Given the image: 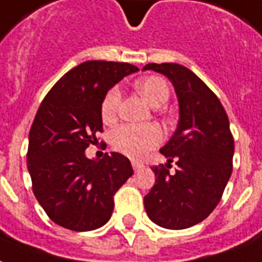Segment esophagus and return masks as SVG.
I'll list each match as a JSON object with an SVG mask.
<instances>
[{
    "mask_svg": "<svg viewBox=\"0 0 262 262\" xmlns=\"http://www.w3.org/2000/svg\"><path fill=\"white\" fill-rule=\"evenodd\" d=\"M142 163H141V162H137V160H133V169L135 171H139L141 170V169H142Z\"/></svg>",
    "mask_w": 262,
    "mask_h": 262,
    "instance_id": "obj_1",
    "label": "esophagus"
}]
</instances>
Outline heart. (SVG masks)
Instances as JSON below:
<instances>
[{
	"label": "heart",
	"mask_w": 262,
	"mask_h": 262,
	"mask_svg": "<svg viewBox=\"0 0 262 262\" xmlns=\"http://www.w3.org/2000/svg\"><path fill=\"white\" fill-rule=\"evenodd\" d=\"M137 89L152 106H160L169 99V86L159 76H148L137 82ZM121 92L113 86L104 95L100 106V116L104 123H110L117 114ZM163 133L156 124H124L112 134V145L114 149L129 158H141L149 149L159 144Z\"/></svg>",
	"instance_id": "obj_1"
}]
</instances>
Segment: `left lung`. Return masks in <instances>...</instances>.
I'll list each match as a JSON object with an SVG mask.
<instances>
[{
    "instance_id": "8db88e82",
    "label": "left lung",
    "mask_w": 262,
    "mask_h": 262,
    "mask_svg": "<svg viewBox=\"0 0 262 262\" xmlns=\"http://www.w3.org/2000/svg\"><path fill=\"white\" fill-rule=\"evenodd\" d=\"M142 70L167 76L180 107L177 129L160 149L167 163L152 167L156 183L145 195V209L162 228L187 229L209 216L232 174L234 141L228 114L216 95L186 67L152 62ZM173 159L178 169L171 175Z\"/></svg>"
}]
</instances>
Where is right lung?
I'll return each instance as SVG.
<instances>
[{
  "label": "right lung",
  "instance_id": "right-lung-1",
  "mask_svg": "<svg viewBox=\"0 0 262 262\" xmlns=\"http://www.w3.org/2000/svg\"><path fill=\"white\" fill-rule=\"evenodd\" d=\"M138 68L128 62L86 61L68 71L51 88L32 124L28 170L34 196L51 221L88 232L107 223L113 196L133 176L124 155L88 159L85 149L103 131L104 95Z\"/></svg>",
  "mask_w": 262,
  "mask_h": 262
}]
</instances>
